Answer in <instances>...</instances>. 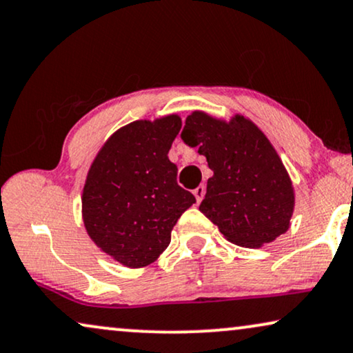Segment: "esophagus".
Returning a JSON list of instances; mask_svg holds the SVG:
<instances>
[{
  "instance_id": "obj_1",
  "label": "esophagus",
  "mask_w": 353,
  "mask_h": 353,
  "mask_svg": "<svg viewBox=\"0 0 353 353\" xmlns=\"http://www.w3.org/2000/svg\"><path fill=\"white\" fill-rule=\"evenodd\" d=\"M205 192H206L205 185H199V187H196V189L194 190V195H195V199H196V203H200V201L203 200Z\"/></svg>"
}]
</instances>
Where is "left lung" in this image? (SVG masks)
<instances>
[{
    "mask_svg": "<svg viewBox=\"0 0 353 353\" xmlns=\"http://www.w3.org/2000/svg\"><path fill=\"white\" fill-rule=\"evenodd\" d=\"M181 139L199 147L213 171L200 211L229 242L260 248L288 232L295 206L292 181L250 119L236 114L224 121L194 111Z\"/></svg>",
    "mask_w": 353,
    "mask_h": 353,
    "instance_id": "8db88e82",
    "label": "left lung"
}]
</instances>
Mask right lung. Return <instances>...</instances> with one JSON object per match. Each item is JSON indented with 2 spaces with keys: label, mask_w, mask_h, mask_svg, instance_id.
Wrapping results in <instances>:
<instances>
[{
  "label": "right lung",
  "mask_w": 353,
  "mask_h": 353,
  "mask_svg": "<svg viewBox=\"0 0 353 353\" xmlns=\"http://www.w3.org/2000/svg\"><path fill=\"white\" fill-rule=\"evenodd\" d=\"M182 125L177 114L117 129L97 153L82 192L88 237L128 268L157 261L195 196L177 185L168 153Z\"/></svg>",
  "instance_id": "right-lung-1"
}]
</instances>
